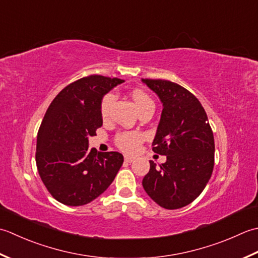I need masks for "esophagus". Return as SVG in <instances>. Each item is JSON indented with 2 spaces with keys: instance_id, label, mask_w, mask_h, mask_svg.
Wrapping results in <instances>:
<instances>
[{
  "instance_id": "1",
  "label": "esophagus",
  "mask_w": 258,
  "mask_h": 258,
  "mask_svg": "<svg viewBox=\"0 0 258 258\" xmlns=\"http://www.w3.org/2000/svg\"><path fill=\"white\" fill-rule=\"evenodd\" d=\"M136 160L135 157H131V156H124V161L129 162V164H131V162H134Z\"/></svg>"
}]
</instances>
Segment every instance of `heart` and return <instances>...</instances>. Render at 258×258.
<instances>
[{
	"label": "heart",
	"instance_id": "b5f03b06",
	"mask_svg": "<svg viewBox=\"0 0 258 258\" xmlns=\"http://www.w3.org/2000/svg\"><path fill=\"white\" fill-rule=\"evenodd\" d=\"M131 98L134 99L136 107L138 108L139 111L148 108L155 109L154 100L150 98L148 93L140 90V89H135V90L131 91ZM113 101H114V96L112 93H108L103 97L101 101V107H100V110H101V115L103 118H106L109 114L110 108H111ZM143 139H144L143 135L139 133H123V134H120L117 137V145L124 151L134 152L139 148V145L141 141H143Z\"/></svg>",
	"mask_w": 258,
	"mask_h": 258
}]
</instances>
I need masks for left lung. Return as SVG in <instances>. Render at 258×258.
Here are the masks:
<instances>
[{"instance_id":"obj_1","label":"left lung","mask_w":258,"mask_h":258,"mask_svg":"<svg viewBox=\"0 0 258 258\" xmlns=\"http://www.w3.org/2000/svg\"><path fill=\"white\" fill-rule=\"evenodd\" d=\"M162 103L152 150L167 157L157 167L150 160L143 186L166 209H178L201 195L214 169L215 143L202 103L185 88L168 80L143 79Z\"/></svg>"}]
</instances>
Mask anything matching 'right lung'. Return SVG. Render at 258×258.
I'll return each instance as SVG.
<instances>
[{"mask_svg": "<svg viewBox=\"0 0 258 258\" xmlns=\"http://www.w3.org/2000/svg\"><path fill=\"white\" fill-rule=\"evenodd\" d=\"M124 82L90 76L71 83L51 102L36 139L39 175L53 198L68 206L94 201L111 185L123 156L89 149V137L102 125L101 101Z\"/></svg>", "mask_w": 258, "mask_h": 258, "instance_id": "right-lung-1", "label": "right lung"}]
</instances>
